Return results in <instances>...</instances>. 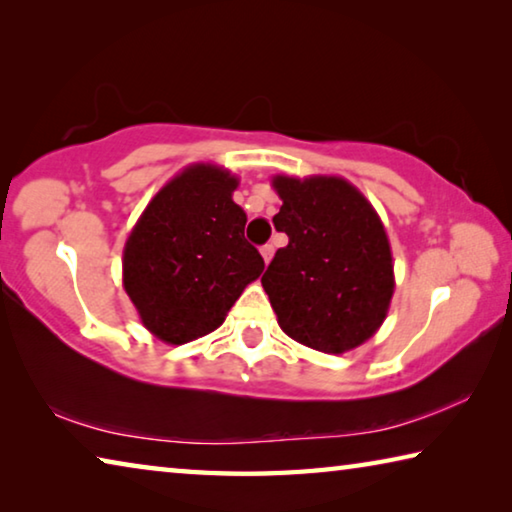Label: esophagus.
<instances>
[{"instance_id":"1","label":"esophagus","mask_w":512,"mask_h":512,"mask_svg":"<svg viewBox=\"0 0 512 512\" xmlns=\"http://www.w3.org/2000/svg\"><path fill=\"white\" fill-rule=\"evenodd\" d=\"M259 253H262V257H264V262L268 264L273 259V246L271 244H266V246H262L259 248Z\"/></svg>"}]
</instances>
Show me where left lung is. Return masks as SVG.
<instances>
[{"label": "left lung", "mask_w": 512, "mask_h": 512, "mask_svg": "<svg viewBox=\"0 0 512 512\" xmlns=\"http://www.w3.org/2000/svg\"><path fill=\"white\" fill-rule=\"evenodd\" d=\"M275 230L287 232L262 275L277 323L307 348L343 354L384 323L395 277L384 223L339 176H275Z\"/></svg>", "instance_id": "8db88e82"}]
</instances>
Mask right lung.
<instances>
[{
    "label": "right lung",
    "instance_id": "obj_1",
    "mask_svg": "<svg viewBox=\"0 0 512 512\" xmlns=\"http://www.w3.org/2000/svg\"><path fill=\"white\" fill-rule=\"evenodd\" d=\"M239 180L192 164L146 205L124 248V289L142 325L171 345L214 332L264 259L244 237L246 212L232 201Z\"/></svg>",
    "mask_w": 512,
    "mask_h": 512
}]
</instances>
